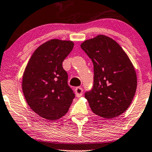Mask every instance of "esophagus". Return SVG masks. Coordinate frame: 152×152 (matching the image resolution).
Listing matches in <instances>:
<instances>
[{"label":"esophagus","mask_w":152,"mask_h":152,"mask_svg":"<svg viewBox=\"0 0 152 152\" xmlns=\"http://www.w3.org/2000/svg\"><path fill=\"white\" fill-rule=\"evenodd\" d=\"M75 92L76 96L77 97H80L82 95L83 89L82 87H77V88L75 89Z\"/></svg>","instance_id":"esophagus-1"}]
</instances>
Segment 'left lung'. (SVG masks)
<instances>
[{"mask_svg":"<svg viewBox=\"0 0 152 152\" xmlns=\"http://www.w3.org/2000/svg\"><path fill=\"white\" fill-rule=\"evenodd\" d=\"M81 48L94 68L93 88L85 93V98L96 115L107 119L118 117L128 109L136 93L133 64L122 47L105 35L84 41Z\"/></svg>","mask_w":152,"mask_h":152,"instance_id":"left-lung-1","label":"left lung"}]
</instances>
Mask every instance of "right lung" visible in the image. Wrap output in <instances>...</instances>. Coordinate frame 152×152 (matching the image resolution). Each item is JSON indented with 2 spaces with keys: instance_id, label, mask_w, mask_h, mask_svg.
Masks as SVG:
<instances>
[{
  "instance_id": "add662e5",
  "label": "right lung",
  "mask_w": 152,
  "mask_h": 152,
  "mask_svg": "<svg viewBox=\"0 0 152 152\" xmlns=\"http://www.w3.org/2000/svg\"><path fill=\"white\" fill-rule=\"evenodd\" d=\"M73 46L71 41H48L35 50L25 69V98L33 111L46 120H58L66 115L75 97L62 66Z\"/></svg>"
}]
</instances>
